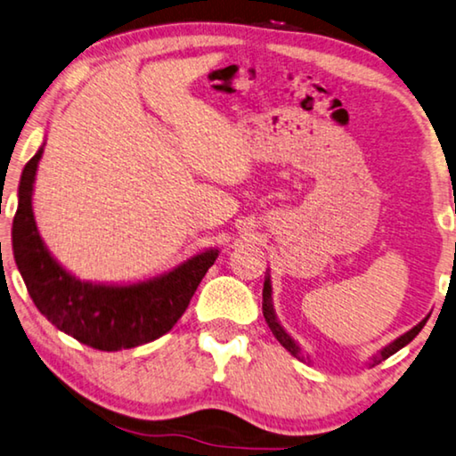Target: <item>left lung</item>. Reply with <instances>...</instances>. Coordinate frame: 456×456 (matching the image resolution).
Returning a JSON list of instances; mask_svg holds the SVG:
<instances>
[{"mask_svg": "<svg viewBox=\"0 0 456 456\" xmlns=\"http://www.w3.org/2000/svg\"><path fill=\"white\" fill-rule=\"evenodd\" d=\"M263 316H265V320H267V324H269V328H271V332L275 334V338H277L279 342H281V345L285 346V350H289V353H291L293 356H297V359L304 361V354L299 353V346L296 345V342L291 340V336L283 330L281 324H279L277 318H275V312H273L269 279H267V281H265V287H263ZM424 324H426V320H424V322H419V324H418L416 328H411L410 332H405L403 336H399V338L391 342L389 346H385V348L381 350V353L377 354L375 359H373V365H379L381 361L389 359V356H391V354H395L399 348H403L405 345H408V342L414 340V338H416V334L424 328Z\"/></svg>", "mask_w": 456, "mask_h": 456, "instance_id": "obj_1", "label": "left lung"}]
</instances>
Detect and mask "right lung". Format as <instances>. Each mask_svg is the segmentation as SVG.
I'll use <instances>...</instances> for the list:
<instances>
[{
    "label": "right lung",
    "mask_w": 456,
    "mask_h": 456,
    "mask_svg": "<svg viewBox=\"0 0 456 456\" xmlns=\"http://www.w3.org/2000/svg\"><path fill=\"white\" fill-rule=\"evenodd\" d=\"M40 157L42 149L24 167L12 228L13 256L34 305L59 330L95 350L111 353L160 338L185 314L218 250L201 252L146 283H81L48 255L34 224L32 185Z\"/></svg>",
    "instance_id": "1"
}]
</instances>
